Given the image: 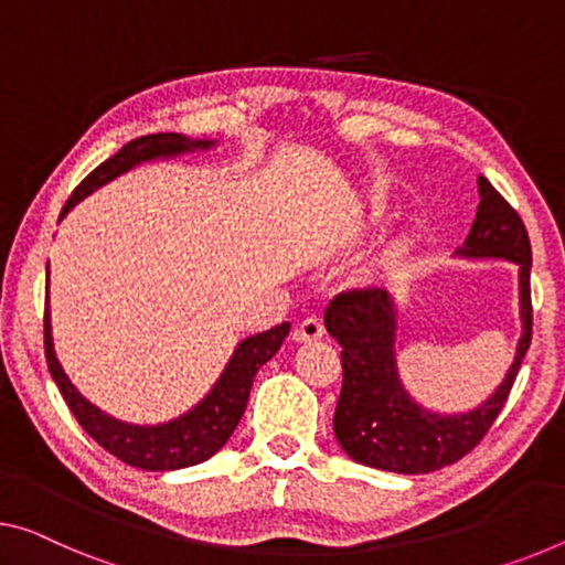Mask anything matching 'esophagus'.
<instances>
[{
    "label": "esophagus",
    "mask_w": 565,
    "mask_h": 565,
    "mask_svg": "<svg viewBox=\"0 0 565 565\" xmlns=\"http://www.w3.org/2000/svg\"><path fill=\"white\" fill-rule=\"evenodd\" d=\"M323 335H326V326H323V320H320L318 316H310V318L302 320V323L295 328V333H292V338L298 343L318 341V338H323Z\"/></svg>",
    "instance_id": "esophagus-1"
}]
</instances>
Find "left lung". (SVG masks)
I'll list each match as a JSON object with an SVG mask.
<instances>
[{"mask_svg":"<svg viewBox=\"0 0 565 565\" xmlns=\"http://www.w3.org/2000/svg\"><path fill=\"white\" fill-rule=\"evenodd\" d=\"M480 206L457 257L508 259L518 265L520 333L513 366L480 406L462 414L424 409L406 392L396 366V302L384 288L335 295L326 328L341 343L343 388L333 431L353 462L398 475H427L462 459L480 445L508 402L533 333L531 239L518 212L488 179H477Z\"/></svg>","mask_w":565,"mask_h":565,"instance_id":"1","label":"left lung"}]
</instances>
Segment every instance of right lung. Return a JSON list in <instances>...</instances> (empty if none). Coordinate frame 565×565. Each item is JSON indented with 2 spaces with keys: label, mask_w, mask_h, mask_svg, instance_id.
Here are the masks:
<instances>
[{
  "label": "right lung",
  "mask_w": 565,
  "mask_h": 565,
  "mask_svg": "<svg viewBox=\"0 0 565 565\" xmlns=\"http://www.w3.org/2000/svg\"><path fill=\"white\" fill-rule=\"evenodd\" d=\"M216 141H194L181 134H151L141 136L136 141L126 143L116 156L103 161L98 169L90 171L88 177L81 181L63 206L60 220L73 210L77 202L93 194L95 189L108 184L120 173L131 171L134 167L143 161L156 159H177L181 153L194 151H210ZM290 333V323H280L270 328V331L249 335L245 341L237 343L227 366H224L222 376L210 388L202 402L192 409L184 412L177 419H169L163 424H128L120 422L116 416L106 414L98 406L90 404L75 384L67 379L63 363L57 361L55 343H52V320H50V263H47V300H45V355L47 369L52 373L60 394L71 406L75 419L81 427L98 441L103 449H108L113 457L120 462L138 467V470L149 472H169L181 470V467H192L210 459L212 455L227 445L232 431L237 429L242 414L247 409L249 388L257 371L263 369L273 355L280 351V345Z\"/></svg>",
  "instance_id": "obj_1"
}]
</instances>
